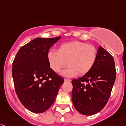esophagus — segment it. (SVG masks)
Returning <instances> with one entry per match:
<instances>
[{"label":"esophagus","mask_w":126,"mask_h":126,"mask_svg":"<svg viewBox=\"0 0 126 126\" xmlns=\"http://www.w3.org/2000/svg\"><path fill=\"white\" fill-rule=\"evenodd\" d=\"M64 81L65 82H70V81H71V79H68V78H65Z\"/></svg>","instance_id":"obj_1"}]
</instances>
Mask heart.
<instances>
[{"label": "heart", "mask_w": 126, "mask_h": 126, "mask_svg": "<svg viewBox=\"0 0 126 126\" xmlns=\"http://www.w3.org/2000/svg\"><path fill=\"white\" fill-rule=\"evenodd\" d=\"M98 51L94 45L79 41L62 44L58 51L50 50L47 53L48 62L54 72H60L67 62L69 66L62 72L67 77L89 73L96 61Z\"/></svg>", "instance_id": "b5f03b06"}]
</instances>
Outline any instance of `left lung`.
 <instances>
[{"label":"left lung","instance_id":"1","mask_svg":"<svg viewBox=\"0 0 126 126\" xmlns=\"http://www.w3.org/2000/svg\"><path fill=\"white\" fill-rule=\"evenodd\" d=\"M116 75L113 58L100 46L91 70L72 80V98L75 109L84 115H94L101 110L110 96Z\"/></svg>","mask_w":126,"mask_h":126}]
</instances>
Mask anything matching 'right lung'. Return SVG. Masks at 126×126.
Instances as JSON below:
<instances>
[{
    "instance_id": "obj_1",
    "label": "right lung",
    "mask_w": 126,
    "mask_h": 126,
    "mask_svg": "<svg viewBox=\"0 0 126 126\" xmlns=\"http://www.w3.org/2000/svg\"><path fill=\"white\" fill-rule=\"evenodd\" d=\"M61 37L36 38L22 47L13 63L15 91L28 110L41 113L54 103L63 78L50 67L47 53Z\"/></svg>"
}]
</instances>
